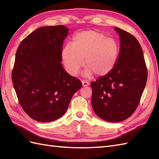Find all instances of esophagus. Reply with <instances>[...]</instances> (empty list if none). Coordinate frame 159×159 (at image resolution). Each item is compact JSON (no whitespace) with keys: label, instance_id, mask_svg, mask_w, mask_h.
<instances>
[{"label":"esophagus","instance_id":"1","mask_svg":"<svg viewBox=\"0 0 159 159\" xmlns=\"http://www.w3.org/2000/svg\"><path fill=\"white\" fill-rule=\"evenodd\" d=\"M82 84H83V87H86V86H88L89 85V83L86 81V80H82Z\"/></svg>","mask_w":159,"mask_h":159}]
</instances>
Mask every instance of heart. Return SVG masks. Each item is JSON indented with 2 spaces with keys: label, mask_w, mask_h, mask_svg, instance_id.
<instances>
[{
  "label": "heart",
  "mask_w": 159,
  "mask_h": 159,
  "mask_svg": "<svg viewBox=\"0 0 159 159\" xmlns=\"http://www.w3.org/2000/svg\"><path fill=\"white\" fill-rule=\"evenodd\" d=\"M119 46L115 39L97 31L88 30L76 33L71 44L61 50L62 61L67 72L76 76L84 65V75L93 73L98 76L107 75L114 68L119 55Z\"/></svg>",
  "instance_id": "1"
}]
</instances>
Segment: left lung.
<instances>
[{
    "label": "left lung",
    "mask_w": 159,
    "mask_h": 159,
    "mask_svg": "<svg viewBox=\"0 0 159 159\" xmlns=\"http://www.w3.org/2000/svg\"><path fill=\"white\" fill-rule=\"evenodd\" d=\"M120 52L111 72L91 83L94 112L109 122L126 120L135 111L146 85L148 70L141 45L134 37L115 27Z\"/></svg>",
    "instance_id": "8db88e82"
}]
</instances>
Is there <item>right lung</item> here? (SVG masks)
Returning <instances> with one entry per match:
<instances>
[{"mask_svg": "<svg viewBox=\"0 0 159 159\" xmlns=\"http://www.w3.org/2000/svg\"><path fill=\"white\" fill-rule=\"evenodd\" d=\"M68 30L63 25L38 28L22 40L16 51L13 85L20 106L36 121L59 119L82 87L81 81L66 72L61 63Z\"/></svg>", "mask_w": 159, "mask_h": 159, "instance_id": "add662e5", "label": "right lung"}]
</instances>
